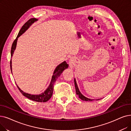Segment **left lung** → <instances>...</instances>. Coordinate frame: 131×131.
I'll list each match as a JSON object with an SVG mask.
<instances>
[{
  "label": "left lung",
  "mask_w": 131,
  "mask_h": 131,
  "mask_svg": "<svg viewBox=\"0 0 131 131\" xmlns=\"http://www.w3.org/2000/svg\"><path fill=\"white\" fill-rule=\"evenodd\" d=\"M74 84H75V90H76V94H77V95H78L79 96V97L80 99L82 100H83V101H92L94 100L90 99H88L86 97H85V96H84L81 93V92H80L79 89L78 88V85H77V82H76V80H75V79H74Z\"/></svg>",
  "instance_id": "8db88e82"
}]
</instances>
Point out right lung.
<instances>
[{
	"label": "right lung",
	"instance_id": "1",
	"mask_svg": "<svg viewBox=\"0 0 131 131\" xmlns=\"http://www.w3.org/2000/svg\"><path fill=\"white\" fill-rule=\"evenodd\" d=\"M37 20L35 18L30 19L28 21H27L24 25V26L22 27L20 30L19 31L18 36H17L16 39L14 41L12 44V48H11V51H10L11 57H12L13 54L14 52V50H15L18 38L20 37L22 34H24L28 29V28H29V27L34 23V22L35 21H36ZM10 67L11 72H12V61H11V59L10 61ZM68 67H69V65L67 64V62L65 61L62 62V63L60 64L58 66H57V67L56 68V69L53 72V75L51 79V81L50 82L49 86L46 90L44 91V92L42 93V94L39 95H31V94L25 93L18 86H17V85L16 86L18 87L19 90H20V92L21 93V94L24 96H25L27 98L29 99L32 101H34L38 102H46L48 101H49L50 99V98L51 97L53 94L54 83L57 80V79L61 75V74L62 73V72H63V71H64L65 69L68 68Z\"/></svg>",
	"mask_w": 131,
	"mask_h": 131
}]
</instances>
